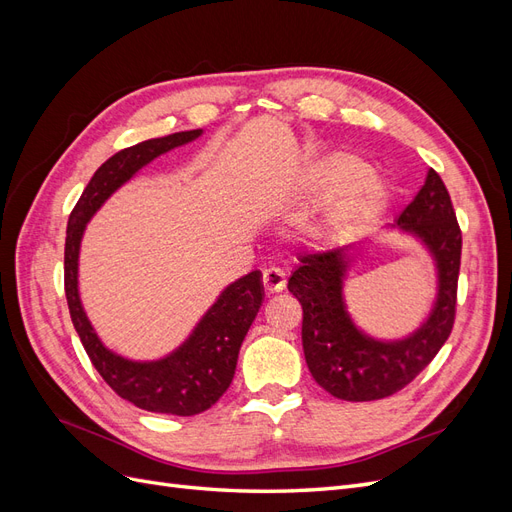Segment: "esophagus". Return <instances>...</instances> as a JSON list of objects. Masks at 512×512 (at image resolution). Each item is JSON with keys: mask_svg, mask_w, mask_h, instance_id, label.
<instances>
[{"mask_svg": "<svg viewBox=\"0 0 512 512\" xmlns=\"http://www.w3.org/2000/svg\"><path fill=\"white\" fill-rule=\"evenodd\" d=\"M262 286H265L269 294L282 292L286 288V273L277 267L265 269V273H262Z\"/></svg>", "mask_w": 512, "mask_h": 512, "instance_id": "1", "label": "esophagus"}]
</instances>
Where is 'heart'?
Segmentation results:
<instances>
[{
	"mask_svg": "<svg viewBox=\"0 0 512 512\" xmlns=\"http://www.w3.org/2000/svg\"><path fill=\"white\" fill-rule=\"evenodd\" d=\"M314 181L318 185L333 183L320 203L305 218L307 235L314 239H331L361 226L374 215L382 203V185L365 164L346 153L320 162Z\"/></svg>",
	"mask_w": 512,
	"mask_h": 512,
	"instance_id": "1",
	"label": "heart"
}]
</instances>
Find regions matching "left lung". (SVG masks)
Returning a JSON list of instances; mask_svg holds the SVG:
<instances>
[{
	"label": "left lung",
	"instance_id": "1",
	"mask_svg": "<svg viewBox=\"0 0 512 512\" xmlns=\"http://www.w3.org/2000/svg\"><path fill=\"white\" fill-rule=\"evenodd\" d=\"M418 237L438 269V297L429 318L410 337L380 342L354 327L344 303L346 247L305 254L288 280L303 307V352L324 391L346 401H374L410 384L433 361L453 331L461 230L451 196L436 170L395 222Z\"/></svg>",
	"mask_w": 512,
	"mask_h": 512
}]
</instances>
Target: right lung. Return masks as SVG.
Listing matches in <instances>:
<instances>
[{"label":"right lung","mask_w":512,"mask_h":512,"mask_svg":"<svg viewBox=\"0 0 512 512\" xmlns=\"http://www.w3.org/2000/svg\"><path fill=\"white\" fill-rule=\"evenodd\" d=\"M203 130L175 132L121 149L87 183L72 209L66 230L64 284L70 318L89 361L111 389L136 408L160 414L194 416L209 410L232 382L239 348L262 305L260 271L232 282L200 318L192 335L160 361H130L108 350L91 327L79 297V250L87 222L104 200L162 153L194 141Z\"/></svg>","instance_id":"obj_1"}]
</instances>
